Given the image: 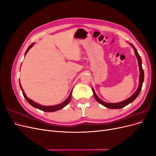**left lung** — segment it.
Masks as SVG:
<instances>
[{"label": "left lung", "instance_id": "8db88e82", "mask_svg": "<svg viewBox=\"0 0 156 156\" xmlns=\"http://www.w3.org/2000/svg\"><path fill=\"white\" fill-rule=\"evenodd\" d=\"M129 44L132 47V48H133V49L134 50V52H135V55L136 57V58H137V60H138V64H139V83L138 88L136 89V90L134 92L133 95L130 96L129 98L126 99V100H124V101H122L119 102V103H108V102L103 101V100H101V99L99 98V97L97 96V94H96L95 91H94V88H92L93 93H94V98H95L96 100L98 103H100V104H101L102 105H103V106L108 108H111V109H117V108H123L125 106L129 104V103L133 102L135 100V99L137 98V96H139V93L141 90V88H142L143 83V81H144V71H143V69L142 68V60H141L140 55H139L137 51H136V48L133 46V45H132L130 43H129Z\"/></svg>", "mask_w": 156, "mask_h": 156}]
</instances>
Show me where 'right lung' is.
<instances>
[{
	"label": "right lung",
	"instance_id": "obj_1",
	"mask_svg": "<svg viewBox=\"0 0 156 156\" xmlns=\"http://www.w3.org/2000/svg\"><path fill=\"white\" fill-rule=\"evenodd\" d=\"M34 45V43H32L29 48H28V49H27L26 52H25V56L26 55V54L27 53V52L29 51V49L32 48V46ZM20 88L22 90V92H23V96H24V98L26 99V100L27 101V102L29 103L30 105H31L32 107H34L36 108H38V109L41 110V111H43L44 112H55V111H58V110H60L62 109V108H64V107L66 106L68 103L70 102V100H71V98H72V90H72V91H71L70 94L69 96L66 98V100L65 101H64L62 103H60V104H58V105H51V106H45V105H40L38 104V103H36L35 101H32V100H30V99H29V98H28L27 96V95L25 94L24 90H23V89L21 85L20 84Z\"/></svg>",
	"mask_w": 156,
	"mask_h": 156
}]
</instances>
